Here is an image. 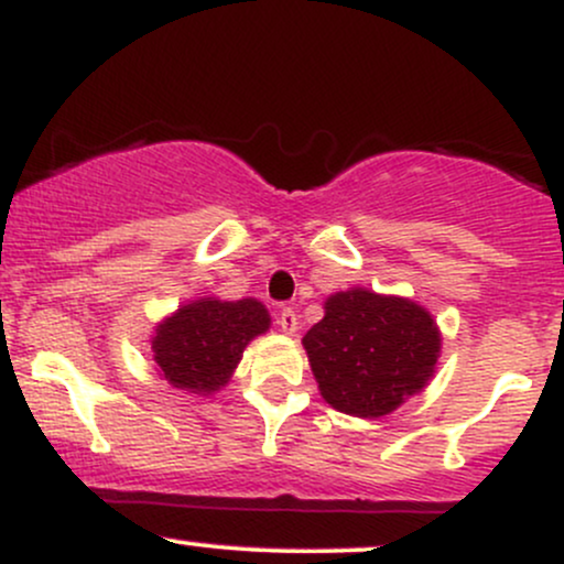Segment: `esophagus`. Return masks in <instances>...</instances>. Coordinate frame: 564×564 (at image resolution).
Returning a JSON list of instances; mask_svg holds the SVG:
<instances>
[{"label": "esophagus", "mask_w": 564, "mask_h": 564, "mask_svg": "<svg viewBox=\"0 0 564 564\" xmlns=\"http://www.w3.org/2000/svg\"><path fill=\"white\" fill-rule=\"evenodd\" d=\"M278 326H281L283 334H294L296 328H300V318H296L294 307H283L281 313H278Z\"/></svg>", "instance_id": "34e87169"}]
</instances>
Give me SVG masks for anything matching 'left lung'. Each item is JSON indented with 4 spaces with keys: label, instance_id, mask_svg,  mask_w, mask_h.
Masks as SVG:
<instances>
[{
    "label": "left lung",
    "instance_id": "obj_1",
    "mask_svg": "<svg viewBox=\"0 0 564 564\" xmlns=\"http://www.w3.org/2000/svg\"><path fill=\"white\" fill-rule=\"evenodd\" d=\"M302 345L323 400L360 419L387 416L424 390L440 358V332L422 304L368 289L328 296Z\"/></svg>",
    "mask_w": 564,
    "mask_h": 564
}]
</instances>
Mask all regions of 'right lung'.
<instances>
[{
  "mask_svg": "<svg viewBox=\"0 0 564 564\" xmlns=\"http://www.w3.org/2000/svg\"><path fill=\"white\" fill-rule=\"evenodd\" d=\"M268 328L270 315L262 302L206 296L159 323L151 341L153 360L172 387L209 394L225 387L246 345Z\"/></svg>",
  "mask_w": 564,
  "mask_h": 564,
  "instance_id": "add662e5",
  "label": "right lung"
}]
</instances>
